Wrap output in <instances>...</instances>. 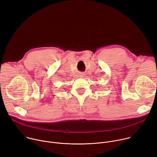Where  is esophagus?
Returning a JSON list of instances; mask_svg holds the SVG:
<instances>
[{
  "mask_svg": "<svg viewBox=\"0 0 157 157\" xmlns=\"http://www.w3.org/2000/svg\"><path fill=\"white\" fill-rule=\"evenodd\" d=\"M83 76H84V74H81V77H83Z\"/></svg>",
  "mask_w": 157,
  "mask_h": 157,
  "instance_id": "obj_1",
  "label": "esophagus"
}]
</instances>
